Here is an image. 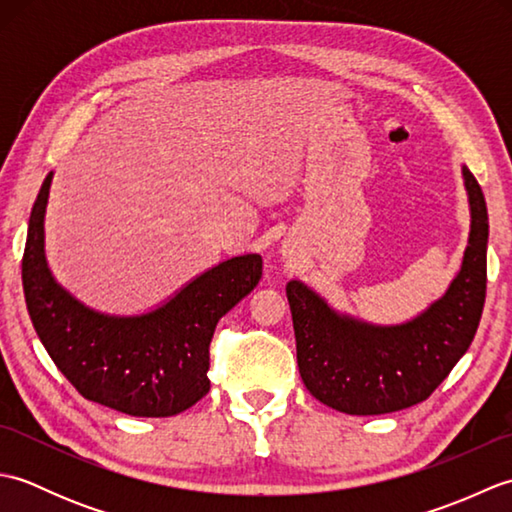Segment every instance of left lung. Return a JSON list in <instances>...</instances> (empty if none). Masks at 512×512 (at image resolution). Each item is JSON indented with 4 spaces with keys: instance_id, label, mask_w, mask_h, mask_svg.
I'll use <instances>...</instances> for the list:
<instances>
[{
    "instance_id": "obj_1",
    "label": "left lung",
    "mask_w": 512,
    "mask_h": 512,
    "mask_svg": "<svg viewBox=\"0 0 512 512\" xmlns=\"http://www.w3.org/2000/svg\"><path fill=\"white\" fill-rule=\"evenodd\" d=\"M462 176L471 204L469 246L458 277L420 317L372 325L334 312L301 281L286 286L299 374L323 405L350 416L418 405L469 350L486 299L488 213L473 173L462 167Z\"/></svg>"
}]
</instances>
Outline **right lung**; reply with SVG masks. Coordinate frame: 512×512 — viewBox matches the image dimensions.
Returning <instances> with one entry per match:
<instances>
[{
    "mask_svg": "<svg viewBox=\"0 0 512 512\" xmlns=\"http://www.w3.org/2000/svg\"><path fill=\"white\" fill-rule=\"evenodd\" d=\"M52 173L32 206L21 281L32 325L50 358L83 398L138 418H167L209 394L215 325L262 279V257L226 259L165 306L138 317L101 314L54 281L43 253Z\"/></svg>",
    "mask_w": 512,
    "mask_h": 512,
    "instance_id": "obj_1",
    "label": "right lung"
}]
</instances>
